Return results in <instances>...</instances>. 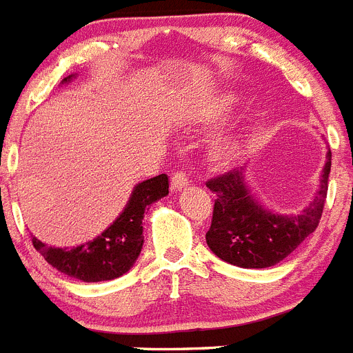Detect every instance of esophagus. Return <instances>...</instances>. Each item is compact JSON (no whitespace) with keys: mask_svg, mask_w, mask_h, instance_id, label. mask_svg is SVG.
<instances>
[{"mask_svg":"<svg viewBox=\"0 0 353 353\" xmlns=\"http://www.w3.org/2000/svg\"><path fill=\"white\" fill-rule=\"evenodd\" d=\"M188 177L185 176V174H181V172H176L172 176V179H170V186H172L174 192H179V190L186 188L188 186Z\"/></svg>","mask_w":353,"mask_h":353,"instance_id":"1","label":"esophagus"}]
</instances>
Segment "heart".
Segmentation results:
<instances>
[{
  "mask_svg": "<svg viewBox=\"0 0 353 353\" xmlns=\"http://www.w3.org/2000/svg\"><path fill=\"white\" fill-rule=\"evenodd\" d=\"M234 104L236 99L232 96L220 97V99L213 101L211 104H208V106H204L202 110H199V113H195L194 124H216V122L222 121V119L231 112ZM238 152H240V142H238L234 137H228V139L220 140V142H216L211 147V161H213L216 167H229V165H232V161L236 159Z\"/></svg>",
  "mask_w": 353,
  "mask_h": 353,
  "instance_id": "heart-1",
  "label": "heart"
}]
</instances>
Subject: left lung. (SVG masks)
Returning a JSON list of instances; mask_svg holds the SVG:
<instances>
[{
	"mask_svg": "<svg viewBox=\"0 0 353 353\" xmlns=\"http://www.w3.org/2000/svg\"><path fill=\"white\" fill-rule=\"evenodd\" d=\"M330 156L329 149L316 195L296 214L266 210L247 183V167L208 181L206 186L216 195L206 232V243L214 256L240 268H268L290 256L320 223L329 188Z\"/></svg>",
	"mask_w": 353,
	"mask_h": 353,
	"instance_id": "8db88e82",
	"label": "left lung"
}]
</instances>
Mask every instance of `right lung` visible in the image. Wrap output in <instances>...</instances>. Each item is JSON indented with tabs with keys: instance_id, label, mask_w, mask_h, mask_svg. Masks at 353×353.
Wrapping results in <instances>:
<instances>
[{
	"instance_id": "obj_1",
	"label": "right lung",
	"mask_w": 353,
	"mask_h": 353,
	"mask_svg": "<svg viewBox=\"0 0 353 353\" xmlns=\"http://www.w3.org/2000/svg\"><path fill=\"white\" fill-rule=\"evenodd\" d=\"M72 78L76 74L63 78L62 85L69 83ZM165 195H168V177L167 174H159L134 186L122 213L94 240L72 249H60L49 247L33 236V247L53 268L72 279L83 283L117 279L130 272L139 259L143 247L142 220L147 206Z\"/></svg>"
}]
</instances>
